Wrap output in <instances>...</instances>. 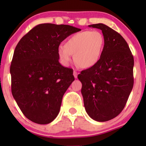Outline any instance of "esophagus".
<instances>
[{
    "instance_id": "1",
    "label": "esophagus",
    "mask_w": 146,
    "mask_h": 146,
    "mask_svg": "<svg viewBox=\"0 0 146 146\" xmlns=\"http://www.w3.org/2000/svg\"><path fill=\"white\" fill-rule=\"evenodd\" d=\"M73 75H74L75 78H78V73H77L76 71H73Z\"/></svg>"
}]
</instances>
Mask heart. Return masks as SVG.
I'll list each match as a JSON object with an SVG mask.
<instances>
[{
  "label": "heart",
  "instance_id": "b5f03b06",
  "mask_svg": "<svg viewBox=\"0 0 146 146\" xmlns=\"http://www.w3.org/2000/svg\"><path fill=\"white\" fill-rule=\"evenodd\" d=\"M104 45V37L100 31H83L68 38L65 45L60 44L58 54L65 66L69 65L74 55L75 63L80 67L90 68L100 60Z\"/></svg>",
  "mask_w": 146,
  "mask_h": 146
}]
</instances>
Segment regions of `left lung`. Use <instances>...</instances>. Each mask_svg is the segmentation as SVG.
I'll use <instances>...</instances> for the list:
<instances>
[{"instance_id":"left-lung-1","label":"left lung","mask_w":146,"mask_h":146,"mask_svg":"<svg viewBox=\"0 0 146 146\" xmlns=\"http://www.w3.org/2000/svg\"><path fill=\"white\" fill-rule=\"evenodd\" d=\"M88 27L102 30L105 45L94 66L78 75L87 114L97 121H107L123 110L134 84V58L128 43L102 23Z\"/></svg>"}]
</instances>
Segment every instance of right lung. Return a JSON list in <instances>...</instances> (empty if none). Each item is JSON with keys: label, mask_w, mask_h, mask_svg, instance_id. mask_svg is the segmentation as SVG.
<instances>
[{"label": "right lung", "mask_w": 146, "mask_h": 146, "mask_svg": "<svg viewBox=\"0 0 146 146\" xmlns=\"http://www.w3.org/2000/svg\"><path fill=\"white\" fill-rule=\"evenodd\" d=\"M80 31L70 25L44 23L30 30L16 45L10 66L11 93L31 121L47 124L58 116L63 95L75 80L73 69L59 62L58 47Z\"/></svg>", "instance_id": "obj_1"}]
</instances>
